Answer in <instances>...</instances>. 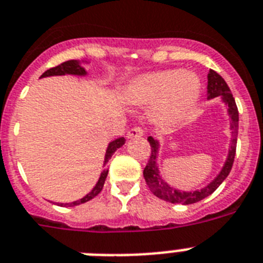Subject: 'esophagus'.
I'll return each mask as SVG.
<instances>
[{"mask_svg":"<svg viewBox=\"0 0 263 263\" xmlns=\"http://www.w3.org/2000/svg\"><path fill=\"white\" fill-rule=\"evenodd\" d=\"M144 136V130L141 129V127H133V129H130L127 132V138H138V137Z\"/></svg>","mask_w":263,"mask_h":263,"instance_id":"obj_1","label":"esophagus"}]
</instances>
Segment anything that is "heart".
I'll use <instances>...</instances> for the list:
<instances>
[{"mask_svg": "<svg viewBox=\"0 0 263 263\" xmlns=\"http://www.w3.org/2000/svg\"><path fill=\"white\" fill-rule=\"evenodd\" d=\"M200 79L183 69H165L141 75L125 90V101L133 106H153L157 122L172 123L196 103Z\"/></svg>", "mask_w": 263, "mask_h": 263, "instance_id": "b5f03b06", "label": "heart"}]
</instances>
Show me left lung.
<instances>
[{"label":"left lung","instance_id":"8db88e82","mask_svg":"<svg viewBox=\"0 0 263 263\" xmlns=\"http://www.w3.org/2000/svg\"><path fill=\"white\" fill-rule=\"evenodd\" d=\"M207 78V99H212V98L216 97L222 98V101L227 106V112H229L230 116V129H231V144H230L229 156H227V160H226L220 173L212 180L211 183L205 185L204 188H201V190L192 191V192H184V191L176 190V188L169 185L166 181L161 179L160 172H158L157 156L160 144L153 137H147V141L151 144L152 153L151 158H149V161H147L146 166L144 169L145 181H146L147 186L151 188V191L156 196L162 199V200L169 201V203H173V204H194V203H197V201L205 199L207 196L214 194L216 188L224 181L231 168H233L236 152V137H238L239 112H238L235 99H234L233 94H231V91H230L224 79L218 72H215L214 69H210Z\"/></svg>","mask_w":263,"mask_h":263}]
</instances>
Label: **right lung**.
Segmentation results:
<instances>
[{
    "label": "right lung",
    "instance_id": "right-lung-1",
    "mask_svg": "<svg viewBox=\"0 0 263 263\" xmlns=\"http://www.w3.org/2000/svg\"><path fill=\"white\" fill-rule=\"evenodd\" d=\"M58 75H78V77H84V75H87V72H86V69H84L83 67L80 66V63L78 62V60H68V62H64L62 63V64H59V66L53 67V68L47 69V71L41 75V78L58 77ZM123 144H125V138H123V137L117 138V140L111 141V142L108 144L103 165L107 164L108 160H110L111 156L114 155V152H116L117 149H119ZM107 173H108V169H103V172L101 173L99 179H98V183L95 184L94 188L91 190V192H88L84 197H82V199H79V200L77 201H72V203H58V204L63 205V207H73V205H79L82 204V203H86V201L94 199V197L101 192L102 188H103V184H105L106 181Z\"/></svg>",
    "mask_w": 263,
    "mask_h": 263
}]
</instances>
